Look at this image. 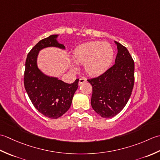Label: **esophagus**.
<instances>
[{
    "instance_id": "1",
    "label": "esophagus",
    "mask_w": 160,
    "mask_h": 160,
    "mask_svg": "<svg viewBox=\"0 0 160 160\" xmlns=\"http://www.w3.org/2000/svg\"><path fill=\"white\" fill-rule=\"evenodd\" d=\"M85 82H86V78H81V79H79V85L80 86V85L83 84Z\"/></svg>"
}]
</instances>
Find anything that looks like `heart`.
<instances>
[{
    "instance_id": "heart-1",
    "label": "heart",
    "mask_w": 160,
    "mask_h": 160,
    "mask_svg": "<svg viewBox=\"0 0 160 160\" xmlns=\"http://www.w3.org/2000/svg\"><path fill=\"white\" fill-rule=\"evenodd\" d=\"M73 57L78 63L85 64V70L91 76H99L108 69L114 58V49L109 43L92 41L77 47Z\"/></svg>"
}]
</instances>
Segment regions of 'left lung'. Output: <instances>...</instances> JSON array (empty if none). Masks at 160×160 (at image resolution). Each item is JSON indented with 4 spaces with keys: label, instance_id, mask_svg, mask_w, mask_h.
<instances>
[{
    "label": "left lung",
    "instance_id": "8db88e82",
    "mask_svg": "<svg viewBox=\"0 0 160 160\" xmlns=\"http://www.w3.org/2000/svg\"><path fill=\"white\" fill-rule=\"evenodd\" d=\"M115 63L105 72L87 81L92 85L91 106L104 118L117 115L128 102L135 83V63L127 48L116 42Z\"/></svg>",
    "mask_w": 160,
    "mask_h": 160
}]
</instances>
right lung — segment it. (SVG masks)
<instances>
[{
    "label": "right lung",
    "instance_id": "right-lung-1",
    "mask_svg": "<svg viewBox=\"0 0 160 160\" xmlns=\"http://www.w3.org/2000/svg\"><path fill=\"white\" fill-rule=\"evenodd\" d=\"M57 34L42 39L29 52L25 61L24 86L35 108L50 119H57L66 113L71 106L74 94L79 86V79L67 83L57 78L44 75L38 69V52L46 47L64 48L56 40Z\"/></svg>",
    "mask_w": 160,
    "mask_h": 160
}]
</instances>
